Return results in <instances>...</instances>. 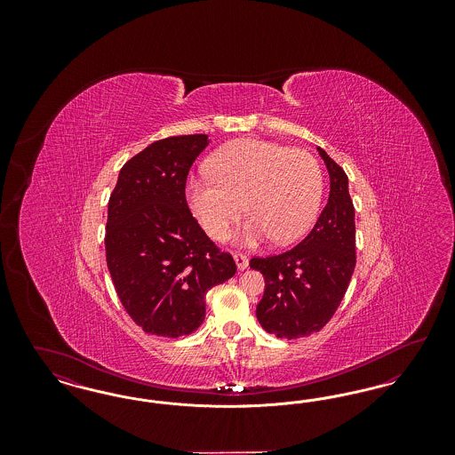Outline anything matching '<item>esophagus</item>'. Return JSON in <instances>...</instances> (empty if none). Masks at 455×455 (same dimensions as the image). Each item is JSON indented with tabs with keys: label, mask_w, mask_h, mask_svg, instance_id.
Listing matches in <instances>:
<instances>
[{
	"label": "esophagus",
	"mask_w": 455,
	"mask_h": 455,
	"mask_svg": "<svg viewBox=\"0 0 455 455\" xmlns=\"http://www.w3.org/2000/svg\"><path fill=\"white\" fill-rule=\"evenodd\" d=\"M234 259H235V264H237V267L240 271L247 269V266H249L247 256H243V254H240V252H235V254H234Z\"/></svg>",
	"instance_id": "obj_1"
}]
</instances>
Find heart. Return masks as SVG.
<instances>
[{"label": "heart", "mask_w": 455, "mask_h": 455, "mask_svg": "<svg viewBox=\"0 0 455 455\" xmlns=\"http://www.w3.org/2000/svg\"><path fill=\"white\" fill-rule=\"evenodd\" d=\"M210 177L191 179L188 204L203 230L227 237L243 212L249 220L238 238L256 245L271 238L286 245L302 237L317 217L324 179L315 156L264 140H238L206 164Z\"/></svg>", "instance_id": "b5f03b06"}]
</instances>
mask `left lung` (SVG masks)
I'll use <instances>...</instances> for the list:
<instances>
[{"label":"left lung","instance_id":"1","mask_svg":"<svg viewBox=\"0 0 455 455\" xmlns=\"http://www.w3.org/2000/svg\"><path fill=\"white\" fill-rule=\"evenodd\" d=\"M331 193L310 234L293 249L269 258H252L264 276V295L256 307L264 331L297 339L319 332L347 293L356 264L355 208L345 171L323 150Z\"/></svg>","mask_w":455,"mask_h":455}]
</instances>
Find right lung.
Wrapping results in <instances>:
<instances>
[{
    "mask_svg": "<svg viewBox=\"0 0 455 455\" xmlns=\"http://www.w3.org/2000/svg\"><path fill=\"white\" fill-rule=\"evenodd\" d=\"M206 147V134L155 141L124 164L108 197V273L131 319L148 334L195 332L206 293L237 271L186 201L188 173Z\"/></svg>",
    "mask_w": 455,
    "mask_h": 455,
    "instance_id": "right-lung-1",
    "label": "right lung"
}]
</instances>
